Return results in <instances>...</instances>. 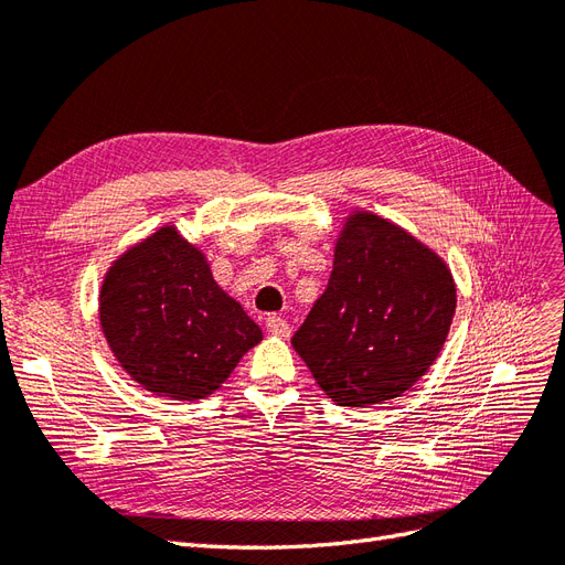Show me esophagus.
Segmentation results:
<instances>
[{
  "instance_id": "34e87169",
  "label": "esophagus",
  "mask_w": 565,
  "mask_h": 565,
  "mask_svg": "<svg viewBox=\"0 0 565 565\" xmlns=\"http://www.w3.org/2000/svg\"><path fill=\"white\" fill-rule=\"evenodd\" d=\"M265 327H267L269 333L281 335V338H286L288 333H291V327H288V321L284 317H277V315H269L265 319Z\"/></svg>"
}]
</instances>
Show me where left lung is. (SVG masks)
<instances>
[{
	"instance_id": "8db88e82",
	"label": "left lung",
	"mask_w": 565,
	"mask_h": 565,
	"mask_svg": "<svg viewBox=\"0 0 565 565\" xmlns=\"http://www.w3.org/2000/svg\"><path fill=\"white\" fill-rule=\"evenodd\" d=\"M452 271L422 241L372 213H352L327 291L291 343L341 407L399 397L438 358L452 324Z\"/></svg>"
}]
</instances>
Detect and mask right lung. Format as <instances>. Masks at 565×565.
Wrapping results in <instances>:
<instances>
[{
    "label": "right lung",
    "mask_w": 565,
    "mask_h": 565,
    "mask_svg": "<svg viewBox=\"0 0 565 565\" xmlns=\"http://www.w3.org/2000/svg\"><path fill=\"white\" fill-rule=\"evenodd\" d=\"M99 319L120 366L153 395L203 399L263 331L213 279L205 255L168 224L106 271Z\"/></svg>",
    "instance_id": "right-lung-1"
}]
</instances>
